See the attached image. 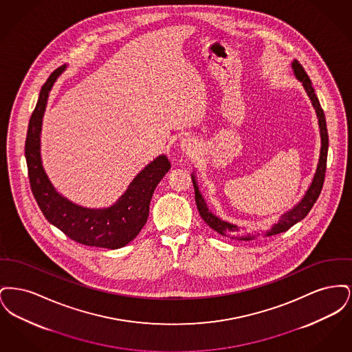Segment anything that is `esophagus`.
<instances>
[{
    "label": "esophagus",
    "instance_id": "obj_1",
    "mask_svg": "<svg viewBox=\"0 0 352 352\" xmlns=\"http://www.w3.org/2000/svg\"><path fill=\"white\" fill-rule=\"evenodd\" d=\"M197 148V142L191 137H182L181 138V149L186 153H192V151Z\"/></svg>",
    "mask_w": 352,
    "mask_h": 352
}]
</instances>
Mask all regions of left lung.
<instances>
[{"mask_svg":"<svg viewBox=\"0 0 352 352\" xmlns=\"http://www.w3.org/2000/svg\"><path fill=\"white\" fill-rule=\"evenodd\" d=\"M292 68H293V72L296 75V78L301 82L309 99L311 101L314 109H316V113H317V118H318V125H319V133H320V151H319V161L318 165H317V170H316V174H314V178L311 181V184L309 186L306 194L303 195L301 201H298V204H296L290 211L285 212L284 215L280 218V220L272 226V228L268 230L267 232H261V234H256V232H241L237 226L231 224L228 221H224L221 219H219L217 215H214L206 201L204 198L201 197V191H199V187L197 184V179H195V175L192 174L191 178H192V184H194V191H195V201H197V207H198V211L201 214V219L214 230L217 231L218 234H223V236H227V237H231V239H236V240H243V241H250V240H254L260 236H273V234H281L287 231L290 227H293L294 224H297L298 221H301L302 219L305 218L311 207L314 206V203L318 199L319 194L322 191V187H323V182H324V173H326V162H327V151H329V134H327V125H326V118H324V113H323V109L319 104L318 98L314 92V88L311 85V80L309 79L306 71L303 69L300 62L297 59H294L292 62Z\"/></svg>","mask_w":352,"mask_h":352,"instance_id":"1","label":"left lung"}]
</instances>
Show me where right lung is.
I'll return each instance as SVG.
<instances>
[{"mask_svg": "<svg viewBox=\"0 0 352 352\" xmlns=\"http://www.w3.org/2000/svg\"><path fill=\"white\" fill-rule=\"evenodd\" d=\"M66 67L56 68L42 85L30 118L25 142L30 187L45 218L71 240L89 247L118 250L131 243L145 226L153 192L171 165L166 155H158L108 208H87L60 195L42 166L41 131L51 88Z\"/></svg>", "mask_w": 352, "mask_h": 352, "instance_id": "right-lung-1", "label": "right lung"}]
</instances>
